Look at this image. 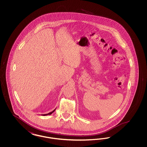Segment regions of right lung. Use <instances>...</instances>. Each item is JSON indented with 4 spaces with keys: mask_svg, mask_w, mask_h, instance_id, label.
<instances>
[{
    "mask_svg": "<svg viewBox=\"0 0 147 147\" xmlns=\"http://www.w3.org/2000/svg\"><path fill=\"white\" fill-rule=\"evenodd\" d=\"M56 110V109L53 110V111H52V112H49V113H47V114H43V115H43V116H46V115H51L53 112H55V111Z\"/></svg>",
    "mask_w": 147,
    "mask_h": 147,
    "instance_id": "right-lung-1",
    "label": "right lung"
}]
</instances>
